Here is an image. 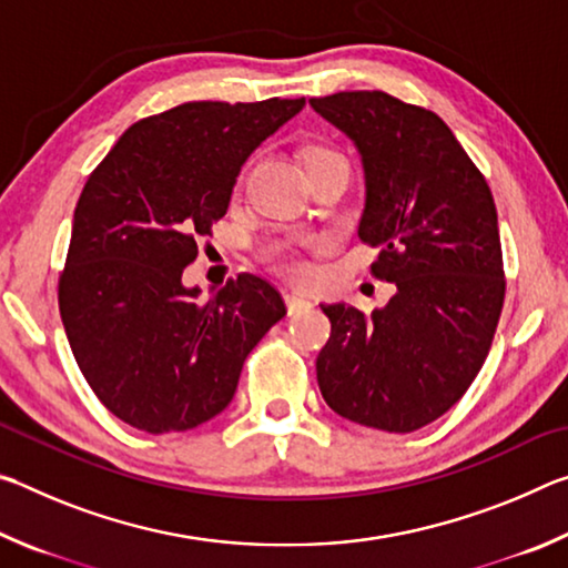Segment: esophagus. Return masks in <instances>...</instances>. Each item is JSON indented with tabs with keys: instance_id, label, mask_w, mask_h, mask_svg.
I'll use <instances>...</instances> for the list:
<instances>
[{
	"instance_id": "obj_1",
	"label": "esophagus",
	"mask_w": 568,
	"mask_h": 568,
	"mask_svg": "<svg viewBox=\"0 0 568 568\" xmlns=\"http://www.w3.org/2000/svg\"><path fill=\"white\" fill-rule=\"evenodd\" d=\"M313 303L307 301L305 295H297V293H287L285 295V307H287V315H297V313H303V311H307V307H311Z\"/></svg>"
}]
</instances>
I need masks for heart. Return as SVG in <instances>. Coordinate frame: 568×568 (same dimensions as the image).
Masks as SVG:
<instances>
[{"label": "heart", "instance_id": "obj_1", "mask_svg": "<svg viewBox=\"0 0 568 568\" xmlns=\"http://www.w3.org/2000/svg\"><path fill=\"white\" fill-rule=\"evenodd\" d=\"M315 158H338V155H335V152H331V150L315 148V150H311V155H307V160H315ZM283 267H285L287 273H293V275H301L303 273V265H297L293 261H287Z\"/></svg>", "mask_w": 568, "mask_h": 568}]
</instances>
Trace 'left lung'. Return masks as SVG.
<instances>
[{
    "mask_svg": "<svg viewBox=\"0 0 568 568\" xmlns=\"http://www.w3.org/2000/svg\"><path fill=\"white\" fill-rule=\"evenodd\" d=\"M361 155L363 243L396 295L331 318L315 371L328 406L361 426L410 434L464 396L491 348L504 305L494 195L438 114L378 90L313 98Z\"/></svg>",
    "mask_w": 568,
    "mask_h": 568,
    "instance_id": "left-lung-1",
    "label": "left lung"
}]
</instances>
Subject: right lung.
<instances>
[{"label": "right lung", "instance_id": "1", "mask_svg": "<svg viewBox=\"0 0 568 568\" xmlns=\"http://www.w3.org/2000/svg\"><path fill=\"white\" fill-rule=\"evenodd\" d=\"M303 108L305 98L178 104L132 124L90 175L60 315L82 376L120 420L170 434L215 418L285 315L263 277L243 273L200 301L182 271L227 213L247 158Z\"/></svg>", "mask_w": 568, "mask_h": 568}]
</instances>
